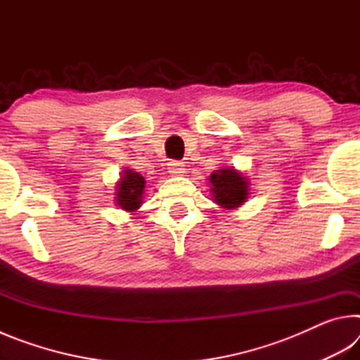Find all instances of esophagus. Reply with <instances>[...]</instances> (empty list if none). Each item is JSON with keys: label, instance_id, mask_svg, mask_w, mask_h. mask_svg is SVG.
Returning <instances> with one entry per match:
<instances>
[{"label": "esophagus", "instance_id": "esophagus-1", "mask_svg": "<svg viewBox=\"0 0 360 360\" xmlns=\"http://www.w3.org/2000/svg\"><path fill=\"white\" fill-rule=\"evenodd\" d=\"M186 165L182 162H178V160H173L168 163V173L173 174V176H178V174H182L186 172Z\"/></svg>", "mask_w": 360, "mask_h": 360}]
</instances>
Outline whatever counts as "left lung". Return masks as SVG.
Instances as JSON below:
<instances>
[{
	"mask_svg": "<svg viewBox=\"0 0 360 360\" xmlns=\"http://www.w3.org/2000/svg\"><path fill=\"white\" fill-rule=\"evenodd\" d=\"M214 202L222 208H238L248 198V181L233 168L219 169L210 176Z\"/></svg>",
	"mask_w": 360,
	"mask_h": 360,
	"instance_id": "1",
	"label": "left lung"
}]
</instances>
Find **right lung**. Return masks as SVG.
Segmentation results:
<instances>
[{
    "mask_svg": "<svg viewBox=\"0 0 360 360\" xmlns=\"http://www.w3.org/2000/svg\"><path fill=\"white\" fill-rule=\"evenodd\" d=\"M146 181L139 173L125 169L122 174L120 182L117 184V205L125 211H135L143 203V192H144Z\"/></svg>",
    "mask_w": 360,
    "mask_h": 360,
    "instance_id": "add662e5",
    "label": "right lung"
}]
</instances>
